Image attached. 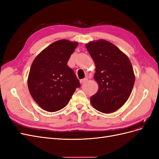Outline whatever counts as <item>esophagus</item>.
Returning <instances> with one entry per match:
<instances>
[{
  "label": "esophagus",
  "instance_id": "esophagus-1",
  "mask_svg": "<svg viewBox=\"0 0 159 159\" xmlns=\"http://www.w3.org/2000/svg\"><path fill=\"white\" fill-rule=\"evenodd\" d=\"M88 78H84V79H82V80H80V84H84L85 82H86V81H88Z\"/></svg>",
  "mask_w": 159,
  "mask_h": 159
}]
</instances>
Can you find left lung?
<instances>
[{"label":"left lung","instance_id":"1","mask_svg":"<svg viewBox=\"0 0 159 159\" xmlns=\"http://www.w3.org/2000/svg\"><path fill=\"white\" fill-rule=\"evenodd\" d=\"M85 46L95 62L94 79L99 85L91 103L102 113L115 112L127 102L133 88L135 78L131 61L107 40L90 42Z\"/></svg>","mask_w":159,"mask_h":159}]
</instances>
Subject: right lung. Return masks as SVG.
Instances as JSON below:
<instances>
[{"instance_id": "right-lung-1", "label": "right lung", "mask_w": 159, "mask_h": 159, "mask_svg": "<svg viewBox=\"0 0 159 159\" xmlns=\"http://www.w3.org/2000/svg\"><path fill=\"white\" fill-rule=\"evenodd\" d=\"M78 43L57 40L42 50L33 61L28 86L34 100L44 110L55 112L66 107L79 80L67 65Z\"/></svg>"}]
</instances>
